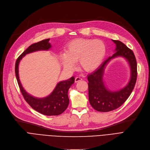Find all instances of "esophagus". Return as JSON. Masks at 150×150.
<instances>
[{
    "label": "esophagus",
    "instance_id": "1",
    "mask_svg": "<svg viewBox=\"0 0 150 150\" xmlns=\"http://www.w3.org/2000/svg\"><path fill=\"white\" fill-rule=\"evenodd\" d=\"M81 80H82V78L81 77H80V76H76L75 78V83H77V82L80 81H81Z\"/></svg>",
    "mask_w": 150,
    "mask_h": 150
}]
</instances>
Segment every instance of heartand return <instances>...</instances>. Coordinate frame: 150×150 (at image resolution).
<instances>
[{"instance_id": "heart-1", "label": "heart", "mask_w": 150, "mask_h": 150, "mask_svg": "<svg viewBox=\"0 0 150 150\" xmlns=\"http://www.w3.org/2000/svg\"><path fill=\"white\" fill-rule=\"evenodd\" d=\"M106 46L100 39L76 38L66 46V52H61L59 58L64 68L72 70L78 60L80 67L86 72L96 70L106 54Z\"/></svg>"}]
</instances>
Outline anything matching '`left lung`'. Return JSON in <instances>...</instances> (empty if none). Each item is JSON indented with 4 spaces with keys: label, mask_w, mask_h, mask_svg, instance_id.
Instances as JSON below:
<instances>
[{
    "label": "left lung",
    "mask_w": 150,
    "mask_h": 150,
    "mask_svg": "<svg viewBox=\"0 0 150 150\" xmlns=\"http://www.w3.org/2000/svg\"><path fill=\"white\" fill-rule=\"evenodd\" d=\"M112 41L116 45L115 53L105 60L96 71L88 76L89 103L94 109L100 112L111 111L121 106L131 95L137 80V61L134 54L121 41ZM117 56H122L128 61L131 69V79L124 88L112 92L106 89L103 76L108 61Z\"/></svg>",
    "instance_id": "1"
}]
</instances>
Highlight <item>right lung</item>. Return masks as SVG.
I'll return each mask as SVG.
<instances>
[{"label": "right lung", "mask_w": 150, "mask_h": 150, "mask_svg": "<svg viewBox=\"0 0 150 150\" xmlns=\"http://www.w3.org/2000/svg\"><path fill=\"white\" fill-rule=\"evenodd\" d=\"M50 39H46L34 43L29 46L18 58L15 64V74L19 89L27 103L35 111L45 115H58L62 114L67 109L69 99L68 91L70 86L74 83L75 78L71 77L66 81H61L57 85L52 93L48 97L43 98H37L29 95L22 88L19 80L18 74V66L21 59L26 54L38 50H48L51 48L49 42Z\"/></svg>", "instance_id": "1"}]
</instances>
